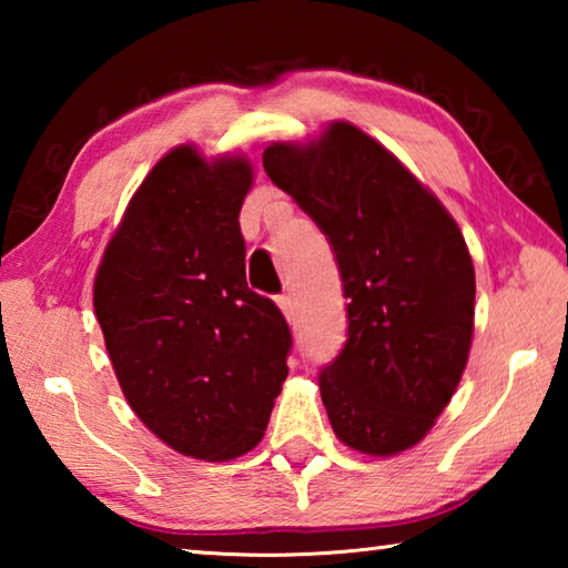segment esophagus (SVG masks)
I'll return each mask as SVG.
<instances>
[{"label":"esophagus","instance_id":"1","mask_svg":"<svg viewBox=\"0 0 568 568\" xmlns=\"http://www.w3.org/2000/svg\"><path fill=\"white\" fill-rule=\"evenodd\" d=\"M277 307H281L287 321L295 318V303H293V297L287 295V293H283L281 297H277Z\"/></svg>","mask_w":568,"mask_h":568}]
</instances>
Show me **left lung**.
<instances>
[{
    "instance_id": "1",
    "label": "left lung",
    "mask_w": 568,
    "mask_h": 568,
    "mask_svg": "<svg viewBox=\"0 0 568 568\" xmlns=\"http://www.w3.org/2000/svg\"><path fill=\"white\" fill-rule=\"evenodd\" d=\"M263 168L328 235L348 341L321 373L345 446L396 456L434 428L464 376L476 273L456 220L390 150L351 122L273 142Z\"/></svg>"
}]
</instances>
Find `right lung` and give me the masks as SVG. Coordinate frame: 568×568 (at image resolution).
Segmentation results:
<instances>
[{
	"label": "right lung",
	"instance_id": "add662e5",
	"mask_svg": "<svg viewBox=\"0 0 568 568\" xmlns=\"http://www.w3.org/2000/svg\"><path fill=\"white\" fill-rule=\"evenodd\" d=\"M245 155L170 150L134 190L94 275V315L120 388L162 444L230 460L261 444L291 331L245 281Z\"/></svg>",
	"mask_w": 568,
	"mask_h": 568
}]
</instances>
